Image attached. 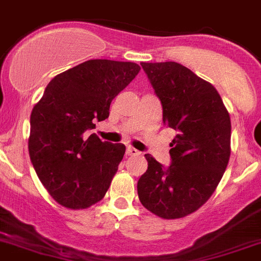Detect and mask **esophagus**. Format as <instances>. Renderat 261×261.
<instances>
[{
  "mask_svg": "<svg viewBox=\"0 0 261 261\" xmlns=\"http://www.w3.org/2000/svg\"><path fill=\"white\" fill-rule=\"evenodd\" d=\"M126 153L128 154V156H138V154L140 153L138 149H135V148L133 147H127V151H126Z\"/></svg>",
  "mask_w": 261,
  "mask_h": 261,
  "instance_id": "obj_1",
  "label": "esophagus"
}]
</instances>
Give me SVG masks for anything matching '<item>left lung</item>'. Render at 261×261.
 Masks as SVG:
<instances>
[{"label": "left lung", "mask_w": 261, "mask_h": 261, "mask_svg": "<svg viewBox=\"0 0 261 261\" xmlns=\"http://www.w3.org/2000/svg\"><path fill=\"white\" fill-rule=\"evenodd\" d=\"M163 105V122L177 135L171 164L164 168L149 153L138 180L140 203L149 212L174 220L198 211L212 196L230 159L231 122L220 93L177 62L140 63Z\"/></svg>", "instance_id": "1"}]
</instances>
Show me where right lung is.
Returning <instances> with one entry per match:
<instances>
[{
    "mask_svg": "<svg viewBox=\"0 0 261 261\" xmlns=\"http://www.w3.org/2000/svg\"><path fill=\"white\" fill-rule=\"evenodd\" d=\"M140 71L134 62L90 60L51 79L31 113L28 151L36 174L58 204L86 210L101 200L126 147L101 142L95 121Z\"/></svg>",
    "mask_w": 261,
    "mask_h": 261,
    "instance_id": "1",
    "label": "right lung"
}]
</instances>
